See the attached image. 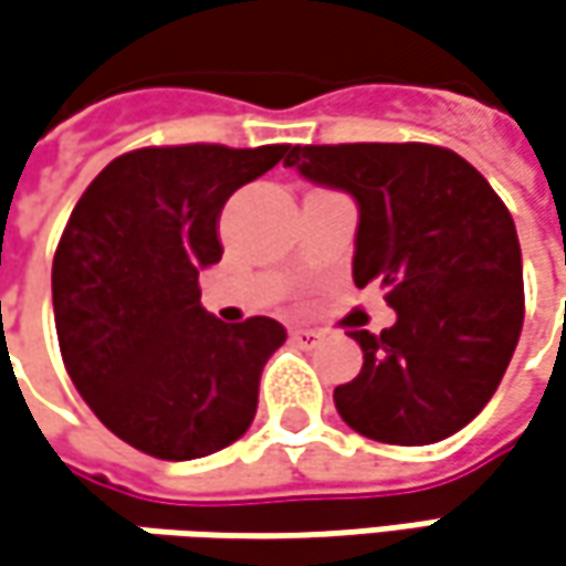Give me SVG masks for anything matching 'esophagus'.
Wrapping results in <instances>:
<instances>
[{
	"mask_svg": "<svg viewBox=\"0 0 566 566\" xmlns=\"http://www.w3.org/2000/svg\"><path fill=\"white\" fill-rule=\"evenodd\" d=\"M291 343H297V346H304V349H314L316 343H319V333H316V329H307V326H297V329H291Z\"/></svg>",
	"mask_w": 566,
	"mask_h": 566,
	"instance_id": "esophagus-1",
	"label": "esophagus"
}]
</instances>
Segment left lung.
I'll use <instances>...</instances> for the list:
<instances>
[{
	"label": "left lung",
	"instance_id": "left-lung-1",
	"mask_svg": "<svg viewBox=\"0 0 566 566\" xmlns=\"http://www.w3.org/2000/svg\"><path fill=\"white\" fill-rule=\"evenodd\" d=\"M284 166L358 205L352 279L397 323L352 329L361 371L333 390L358 436L432 446L486 407L513 358L525 294L513 214L481 172L432 144L291 147Z\"/></svg>",
	"mask_w": 566,
	"mask_h": 566
}]
</instances>
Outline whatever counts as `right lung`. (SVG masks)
I'll return each instance as SVG.
<instances>
[{
	"instance_id": "right-lung-1",
	"label": "right lung",
	"mask_w": 566,
	"mask_h": 566,
	"mask_svg": "<svg viewBox=\"0 0 566 566\" xmlns=\"http://www.w3.org/2000/svg\"><path fill=\"white\" fill-rule=\"evenodd\" d=\"M287 150H130L66 220L51 275L60 355L92 413L144 454L191 461L250 429L262 368L287 333L272 316L220 323L201 307L198 272L223 255L227 198Z\"/></svg>"
}]
</instances>
